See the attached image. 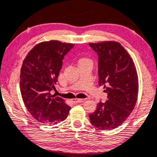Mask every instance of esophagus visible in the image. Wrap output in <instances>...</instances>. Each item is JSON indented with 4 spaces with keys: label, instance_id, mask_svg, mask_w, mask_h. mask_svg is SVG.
Masks as SVG:
<instances>
[{
    "label": "esophagus",
    "instance_id": "1",
    "mask_svg": "<svg viewBox=\"0 0 157 157\" xmlns=\"http://www.w3.org/2000/svg\"><path fill=\"white\" fill-rule=\"evenodd\" d=\"M85 101V99H79V98H75V99H73V101L75 103H82L84 102Z\"/></svg>",
    "mask_w": 157,
    "mask_h": 157
}]
</instances>
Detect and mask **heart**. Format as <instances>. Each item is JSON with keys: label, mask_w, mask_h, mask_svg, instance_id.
I'll return each mask as SVG.
<instances>
[{"label": "heart", "mask_w": 157, "mask_h": 157, "mask_svg": "<svg viewBox=\"0 0 157 157\" xmlns=\"http://www.w3.org/2000/svg\"><path fill=\"white\" fill-rule=\"evenodd\" d=\"M84 63H91V61L87 58H81L79 59L78 64H84Z\"/></svg>", "instance_id": "1"}]
</instances>
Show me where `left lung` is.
I'll use <instances>...</instances> for the list:
<instances>
[{
    "label": "left lung",
    "instance_id": "left-lung-1",
    "mask_svg": "<svg viewBox=\"0 0 157 157\" xmlns=\"http://www.w3.org/2000/svg\"><path fill=\"white\" fill-rule=\"evenodd\" d=\"M98 55V84L106 87L105 102L98 103L89 114L92 125L100 130L117 128L129 117L138 92L135 66L127 51L115 41L89 44Z\"/></svg>",
    "mask_w": 157,
    "mask_h": 157
}]
</instances>
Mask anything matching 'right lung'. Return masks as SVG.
Wrapping results in <instances>:
<instances>
[{"instance_id":"1","label":"right lung","mask_w":157,"mask_h":157,"mask_svg":"<svg viewBox=\"0 0 157 157\" xmlns=\"http://www.w3.org/2000/svg\"><path fill=\"white\" fill-rule=\"evenodd\" d=\"M73 44L58 40L38 44L24 59L20 73V91L29 113L45 125L66 119L71 108L60 97L52 95L63 60Z\"/></svg>"}]
</instances>
